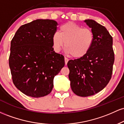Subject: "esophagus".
<instances>
[{"mask_svg": "<svg viewBox=\"0 0 124 124\" xmlns=\"http://www.w3.org/2000/svg\"><path fill=\"white\" fill-rule=\"evenodd\" d=\"M68 61H69V59H68V58H65V65H66L67 63H68Z\"/></svg>", "mask_w": 124, "mask_h": 124, "instance_id": "1", "label": "esophagus"}]
</instances>
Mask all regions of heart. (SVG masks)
Returning <instances> with one entry per match:
<instances>
[{"instance_id": "b5f03b06", "label": "heart", "mask_w": 124, "mask_h": 124, "mask_svg": "<svg viewBox=\"0 0 124 124\" xmlns=\"http://www.w3.org/2000/svg\"><path fill=\"white\" fill-rule=\"evenodd\" d=\"M94 40V35L92 30L72 22L61 25L59 33L55 32L52 38L55 52H59L65 44L67 53L76 59L87 54L93 46Z\"/></svg>"}]
</instances>
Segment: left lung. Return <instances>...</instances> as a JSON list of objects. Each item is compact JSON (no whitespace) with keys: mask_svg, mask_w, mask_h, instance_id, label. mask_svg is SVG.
Segmentation results:
<instances>
[{"mask_svg":"<svg viewBox=\"0 0 124 124\" xmlns=\"http://www.w3.org/2000/svg\"><path fill=\"white\" fill-rule=\"evenodd\" d=\"M92 28L94 40L92 48L83 57L68 61L69 79L75 94L87 97L99 93L111 78L114 62L112 37L105 27L93 20H85Z\"/></svg>","mask_w":124,"mask_h":124,"instance_id":"obj_1","label":"left lung"}]
</instances>
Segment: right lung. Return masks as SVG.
<instances>
[{
	"label": "right lung",
	"mask_w": 124,
	"mask_h": 124,
	"mask_svg": "<svg viewBox=\"0 0 124 124\" xmlns=\"http://www.w3.org/2000/svg\"><path fill=\"white\" fill-rule=\"evenodd\" d=\"M57 25L52 20H35L21 25L11 41L13 82L27 96L38 98L50 93L54 77L65 66L64 56L52 48Z\"/></svg>",
	"instance_id": "add662e5"
}]
</instances>
